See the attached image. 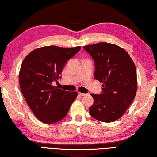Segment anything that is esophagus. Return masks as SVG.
<instances>
[{
  "label": "esophagus",
  "instance_id": "34e87169",
  "mask_svg": "<svg viewBox=\"0 0 157 157\" xmlns=\"http://www.w3.org/2000/svg\"><path fill=\"white\" fill-rule=\"evenodd\" d=\"M78 94L81 95V96H85L86 95V94H83V93H78Z\"/></svg>",
  "mask_w": 157,
  "mask_h": 157
}]
</instances>
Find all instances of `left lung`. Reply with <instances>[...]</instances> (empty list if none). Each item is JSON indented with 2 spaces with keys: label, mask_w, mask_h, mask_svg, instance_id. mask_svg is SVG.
<instances>
[{
  "label": "left lung",
  "mask_w": 157,
  "mask_h": 157,
  "mask_svg": "<svg viewBox=\"0 0 157 157\" xmlns=\"http://www.w3.org/2000/svg\"><path fill=\"white\" fill-rule=\"evenodd\" d=\"M95 63L94 78L103 83L102 94H91V116L112 122L121 117L135 98L137 89L135 65L124 49L108 42L84 46Z\"/></svg>",
  "instance_id": "left-lung-1"
}]
</instances>
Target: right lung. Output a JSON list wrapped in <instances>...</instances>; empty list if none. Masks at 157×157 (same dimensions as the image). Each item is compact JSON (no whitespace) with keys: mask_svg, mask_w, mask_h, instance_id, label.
I'll use <instances>...</instances> for the list:
<instances>
[{"mask_svg":"<svg viewBox=\"0 0 157 157\" xmlns=\"http://www.w3.org/2000/svg\"><path fill=\"white\" fill-rule=\"evenodd\" d=\"M81 47L63 48L47 46L36 49L25 58L19 74L22 94L36 117L46 124H53L66 117L78 93L52 86L57 81L67 61Z\"/></svg>","mask_w":157,"mask_h":157,"instance_id":"1","label":"right lung"}]
</instances>
